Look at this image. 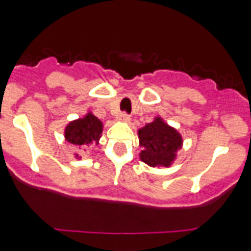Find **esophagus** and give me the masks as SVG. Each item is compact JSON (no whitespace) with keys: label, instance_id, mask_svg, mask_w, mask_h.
Wrapping results in <instances>:
<instances>
[{"label":"esophagus","instance_id":"obj_1","mask_svg":"<svg viewBox=\"0 0 251 251\" xmlns=\"http://www.w3.org/2000/svg\"><path fill=\"white\" fill-rule=\"evenodd\" d=\"M116 119L120 123H128L130 121V116H128L127 113H120V115H117Z\"/></svg>","mask_w":251,"mask_h":251}]
</instances>
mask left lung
<instances>
[{
	"label": "left lung",
	"mask_w": 251,
	"mask_h": 251,
	"mask_svg": "<svg viewBox=\"0 0 251 251\" xmlns=\"http://www.w3.org/2000/svg\"><path fill=\"white\" fill-rule=\"evenodd\" d=\"M138 136L139 145L143 148L139 156L149 167L169 168L183 145L180 132L160 116L154 117L151 123L139 128Z\"/></svg>",
	"instance_id": "obj_1"
}]
</instances>
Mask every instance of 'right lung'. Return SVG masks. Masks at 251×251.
<instances>
[{"label":"right lung","instance_id":"add662e5","mask_svg":"<svg viewBox=\"0 0 251 251\" xmlns=\"http://www.w3.org/2000/svg\"><path fill=\"white\" fill-rule=\"evenodd\" d=\"M103 131V124L91 111L73 120L64 128V139L75 147H89V145H99L100 139ZM74 158L80 159L79 154H74Z\"/></svg>","mask_w":251,"mask_h":251}]
</instances>
